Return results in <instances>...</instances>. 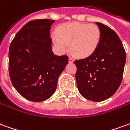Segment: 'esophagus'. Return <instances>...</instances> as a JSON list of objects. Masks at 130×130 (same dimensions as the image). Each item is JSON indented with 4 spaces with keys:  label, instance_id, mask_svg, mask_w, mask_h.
Here are the masks:
<instances>
[{
    "label": "esophagus",
    "instance_id": "34e87169",
    "mask_svg": "<svg viewBox=\"0 0 130 130\" xmlns=\"http://www.w3.org/2000/svg\"><path fill=\"white\" fill-rule=\"evenodd\" d=\"M74 58L72 57H69V62H74Z\"/></svg>",
    "mask_w": 130,
    "mask_h": 130
}]
</instances>
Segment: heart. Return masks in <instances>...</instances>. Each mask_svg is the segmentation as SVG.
<instances>
[{
	"label": "heart",
	"instance_id": "heart-1",
	"mask_svg": "<svg viewBox=\"0 0 130 130\" xmlns=\"http://www.w3.org/2000/svg\"><path fill=\"white\" fill-rule=\"evenodd\" d=\"M55 45L61 52L68 50L79 58H86L94 53L101 39V31L96 24L72 22L60 26L58 34L53 33Z\"/></svg>",
	"mask_w": 130,
	"mask_h": 130
}]
</instances>
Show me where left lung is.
I'll list each match as a JSON object with an SVG mask.
<instances>
[{"label": "left lung", "mask_w": 130, "mask_h": 130, "mask_svg": "<svg viewBox=\"0 0 130 130\" xmlns=\"http://www.w3.org/2000/svg\"><path fill=\"white\" fill-rule=\"evenodd\" d=\"M101 31L98 46L92 55L74 61L79 93L93 102H101L114 94L123 79L126 53L113 30L99 22Z\"/></svg>", "instance_id": "8db88e82"}]
</instances>
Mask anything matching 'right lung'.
Returning <instances> with one entry per match:
<instances>
[{"mask_svg": "<svg viewBox=\"0 0 130 130\" xmlns=\"http://www.w3.org/2000/svg\"><path fill=\"white\" fill-rule=\"evenodd\" d=\"M51 19H35L16 34L9 49V74L13 86L26 100L42 102L54 95L67 56L51 49Z\"/></svg>", "mask_w": 130, "mask_h": 130, "instance_id": "obj_1", "label": "right lung"}]
</instances>
